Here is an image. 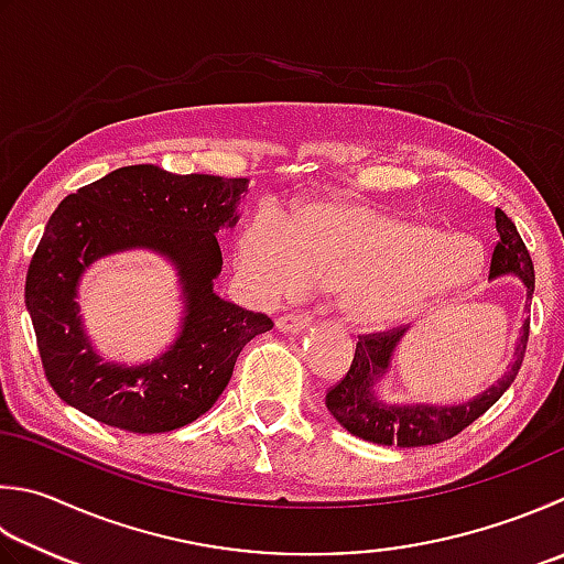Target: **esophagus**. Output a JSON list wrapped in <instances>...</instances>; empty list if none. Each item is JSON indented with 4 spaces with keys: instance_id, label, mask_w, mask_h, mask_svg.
Instances as JSON below:
<instances>
[{
    "instance_id": "obj_1",
    "label": "esophagus",
    "mask_w": 564,
    "mask_h": 564,
    "mask_svg": "<svg viewBox=\"0 0 564 564\" xmlns=\"http://www.w3.org/2000/svg\"><path fill=\"white\" fill-rule=\"evenodd\" d=\"M310 322H312L310 314L290 312V314H282L278 318V328H280V332H286V334H296V332H302L304 326H310Z\"/></svg>"
}]
</instances>
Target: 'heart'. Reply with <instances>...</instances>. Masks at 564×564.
I'll list each match as a JSON object with an SVG mask.
<instances>
[{"mask_svg": "<svg viewBox=\"0 0 564 564\" xmlns=\"http://www.w3.org/2000/svg\"><path fill=\"white\" fill-rule=\"evenodd\" d=\"M479 262L469 238L350 198L310 200L284 223L258 214L236 242L238 270L260 296L322 286L336 292L341 314L360 328L402 322L469 282Z\"/></svg>", "mask_w": 564, "mask_h": 564, "instance_id": "1", "label": "heart"}]
</instances>
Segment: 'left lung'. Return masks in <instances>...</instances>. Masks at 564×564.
Masks as SVG:
<instances>
[{
	"mask_svg": "<svg viewBox=\"0 0 564 564\" xmlns=\"http://www.w3.org/2000/svg\"><path fill=\"white\" fill-rule=\"evenodd\" d=\"M496 230L501 238H498L491 252L488 274H491V278L506 272L518 274L528 286V300H533V260H530V252L523 238H520L516 223L508 218L501 208H496ZM402 334H405V326H392L386 328V332L358 336L354 360H350L346 376L338 380L336 386L326 390V408L350 434H356L360 440L386 444V447H392V444H398V447H430V444L447 442L459 432H464L474 420H479L494 402H498V398H501L508 388H511L520 366H523L530 322L523 324V334H520V344L516 348V360L511 370H508L494 388H488L484 395L454 408H392L376 398L373 382L388 370L390 356Z\"/></svg>",
	"mask_w": 564,
	"mask_h": 564,
	"instance_id": "left-lung-1",
	"label": "left lung"
}]
</instances>
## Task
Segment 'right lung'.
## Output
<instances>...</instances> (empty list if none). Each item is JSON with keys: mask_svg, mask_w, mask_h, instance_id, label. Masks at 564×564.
Listing matches in <instances>:
<instances>
[{"mask_svg": "<svg viewBox=\"0 0 564 564\" xmlns=\"http://www.w3.org/2000/svg\"><path fill=\"white\" fill-rule=\"evenodd\" d=\"M248 178L172 174L154 164L115 169L66 196L29 262L24 300L44 376L70 408L137 434L172 432L198 420L226 390L242 346L272 318L214 294L220 272L216 232L236 223ZM124 247L174 259L187 316L172 351L147 367L100 365L84 341L75 290L85 267Z\"/></svg>", "mask_w": 564, "mask_h": 564, "instance_id": "right-lung-1", "label": "right lung"}]
</instances>
